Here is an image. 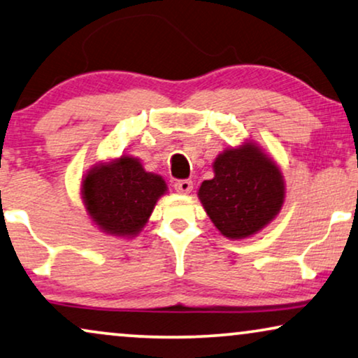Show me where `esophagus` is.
Wrapping results in <instances>:
<instances>
[{
  "instance_id": "1",
  "label": "esophagus",
  "mask_w": 358,
  "mask_h": 358,
  "mask_svg": "<svg viewBox=\"0 0 358 358\" xmlns=\"http://www.w3.org/2000/svg\"><path fill=\"white\" fill-rule=\"evenodd\" d=\"M175 189H176V192L183 193V194H188L193 189V182H192V180H176Z\"/></svg>"
}]
</instances>
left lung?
<instances>
[{
  "mask_svg": "<svg viewBox=\"0 0 358 358\" xmlns=\"http://www.w3.org/2000/svg\"><path fill=\"white\" fill-rule=\"evenodd\" d=\"M198 198L214 226L227 239H245L262 231L285 203V180L276 162L252 141L226 149L213 162Z\"/></svg>",
  "mask_w": 358,
  "mask_h": 358,
  "instance_id": "1",
  "label": "left lung"
}]
</instances>
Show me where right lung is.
<instances>
[{"label":"right lung","mask_w":358,"mask_h":358,"mask_svg":"<svg viewBox=\"0 0 358 358\" xmlns=\"http://www.w3.org/2000/svg\"><path fill=\"white\" fill-rule=\"evenodd\" d=\"M165 193V180L145 171L141 160L131 155L94 165L82 182V199L93 224L106 234L126 239L139 234Z\"/></svg>","instance_id":"add662e5"}]
</instances>
